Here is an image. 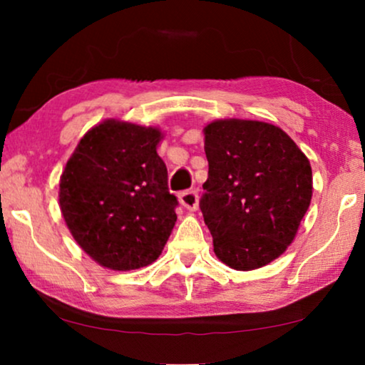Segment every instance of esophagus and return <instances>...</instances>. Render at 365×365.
Masks as SVG:
<instances>
[{
    "label": "esophagus",
    "instance_id": "esophagus-1",
    "mask_svg": "<svg viewBox=\"0 0 365 365\" xmlns=\"http://www.w3.org/2000/svg\"><path fill=\"white\" fill-rule=\"evenodd\" d=\"M179 202H181L182 207H186L187 211H196L199 204V196L196 191H186L179 196Z\"/></svg>",
    "mask_w": 365,
    "mask_h": 365
}]
</instances>
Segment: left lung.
Returning <instances> with one entry per match:
<instances>
[{"instance_id": "obj_1", "label": "left lung", "mask_w": 365, "mask_h": 365, "mask_svg": "<svg viewBox=\"0 0 365 365\" xmlns=\"http://www.w3.org/2000/svg\"><path fill=\"white\" fill-rule=\"evenodd\" d=\"M209 163L204 222L214 252L236 271L266 266L286 251L312 197V169L281 128L217 119L204 128Z\"/></svg>"}]
</instances>
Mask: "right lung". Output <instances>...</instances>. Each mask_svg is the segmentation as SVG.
<instances>
[{
	"label": "right lung",
	"mask_w": 365,
	"mask_h": 365,
	"mask_svg": "<svg viewBox=\"0 0 365 365\" xmlns=\"http://www.w3.org/2000/svg\"><path fill=\"white\" fill-rule=\"evenodd\" d=\"M158 128L106 119L78 143L59 181L66 226L89 257L113 271L156 261L176 224L158 154Z\"/></svg>",
	"instance_id": "1"
}]
</instances>
